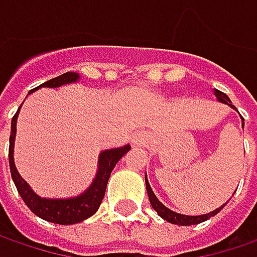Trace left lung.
<instances>
[{
	"label": "left lung",
	"instance_id": "1",
	"mask_svg": "<svg viewBox=\"0 0 257 257\" xmlns=\"http://www.w3.org/2000/svg\"><path fill=\"white\" fill-rule=\"evenodd\" d=\"M214 94L217 95L219 101L229 104L230 107L236 108V107L232 104V101L229 100V97H227L224 93H222L220 90H214ZM146 189H147V194H149V200H150L152 207H153L156 212L159 213V216H160V217H163L164 220L173 223V224H180V226L197 224V223H202L204 222V220H207V219H210L212 216H216V214H217V213L220 212L223 207H224V204H223L222 207H219V209H216V210H213V212L207 213V214H202V216H186V214H180V213L173 212V210L167 209L164 204H162V203L159 202V199L156 197V194H154L153 190H152V187H150V184H149L147 176H146Z\"/></svg>",
	"mask_w": 257,
	"mask_h": 257
}]
</instances>
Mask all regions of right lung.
<instances>
[{"instance_id":"right-lung-1","label":"right lung","mask_w":257,"mask_h":257,"mask_svg":"<svg viewBox=\"0 0 257 257\" xmlns=\"http://www.w3.org/2000/svg\"><path fill=\"white\" fill-rule=\"evenodd\" d=\"M78 78V74L75 73H64V74L58 75L55 78H51L48 81H45L40 87H60V85L67 84V83H73ZM34 88V90H37ZM34 90H31L30 93H33ZM20 111V108H18ZM18 111L14 114L13 120H11V136H10V149H8V160H10V172L11 177L14 180L15 187L20 193V196L23 197L24 203L28 206V209L31 212L37 214L38 217L48 220V222L57 223V224H74L80 223L88 219L90 216H93L94 213L98 210L100 204L103 202L104 194H105V187L110 179V174L113 172L114 166L117 162L123 157L124 154L130 150V146H124L120 149H113V150H105L100 154V166H98V172L94 179L93 184L88 187V190L80 196H77L74 199H64V200H53V199H41L40 196H37L33 190L30 189V186L21 179V176L18 174L14 164V139H15V125H17V115Z\"/></svg>"}]
</instances>
